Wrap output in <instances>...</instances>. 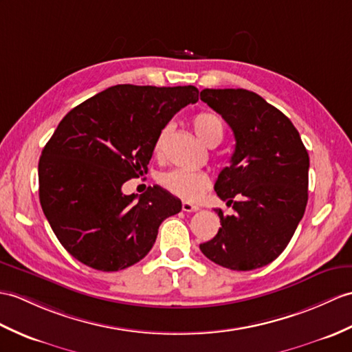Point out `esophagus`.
Returning <instances> with one entry per match:
<instances>
[{
  "label": "esophagus",
  "mask_w": 352,
  "mask_h": 352,
  "mask_svg": "<svg viewBox=\"0 0 352 352\" xmlns=\"http://www.w3.org/2000/svg\"><path fill=\"white\" fill-rule=\"evenodd\" d=\"M182 208H183V211H186V213H195V211L199 210V207L193 206V204H190V202H183Z\"/></svg>",
  "instance_id": "34e87169"
}]
</instances>
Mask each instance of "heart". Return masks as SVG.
Segmentation results:
<instances>
[{"mask_svg":"<svg viewBox=\"0 0 352 352\" xmlns=\"http://www.w3.org/2000/svg\"><path fill=\"white\" fill-rule=\"evenodd\" d=\"M193 129L201 141L208 146H216L223 138V124L217 116L211 112H201L193 117ZM169 132V126L162 130L157 142L156 153L162 150L163 139ZM160 184L173 195L184 201L195 202L198 201L206 192L211 182L210 177L201 170H187V169H173L163 173L159 177Z\"/></svg>","mask_w":352,"mask_h":352,"instance_id":"obj_1","label":"heart"}]
</instances>
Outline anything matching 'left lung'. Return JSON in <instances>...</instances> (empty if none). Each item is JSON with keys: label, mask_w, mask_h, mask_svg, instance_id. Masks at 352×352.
<instances>
[{"label": "left lung", "mask_w": 352, "mask_h": 352, "mask_svg": "<svg viewBox=\"0 0 352 352\" xmlns=\"http://www.w3.org/2000/svg\"><path fill=\"white\" fill-rule=\"evenodd\" d=\"M201 100L232 129L235 150L214 190L235 214L220 217L219 232L201 252L236 272L261 268L288 246L305 214L309 154L298 130L279 109L243 88L201 91Z\"/></svg>", "instance_id": "1"}]
</instances>
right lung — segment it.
Listing matches in <instances>:
<instances>
[{
    "label": "right lung",
    "instance_id": "right-lung-1",
    "mask_svg": "<svg viewBox=\"0 0 352 352\" xmlns=\"http://www.w3.org/2000/svg\"><path fill=\"white\" fill-rule=\"evenodd\" d=\"M198 96L193 85L122 84L60 121L38 160V198L73 258L100 272L124 270L151 250L163 220L182 211V201L159 186L139 198L121 187L146 174L160 132Z\"/></svg>",
    "mask_w": 352,
    "mask_h": 352
}]
</instances>
